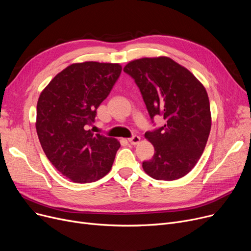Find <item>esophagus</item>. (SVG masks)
<instances>
[{"instance_id":"obj_1","label":"esophagus","mask_w":251,"mask_h":251,"mask_svg":"<svg viewBox=\"0 0 251 251\" xmlns=\"http://www.w3.org/2000/svg\"><path fill=\"white\" fill-rule=\"evenodd\" d=\"M128 141H129L130 144H132V146H136V144H138L139 141H140V137L137 136V135H134L132 137L128 138Z\"/></svg>"}]
</instances>
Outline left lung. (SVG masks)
I'll return each instance as SVG.
<instances>
[{
	"instance_id": "obj_1",
	"label": "left lung",
	"mask_w": 251,
	"mask_h": 251,
	"mask_svg": "<svg viewBox=\"0 0 251 251\" xmlns=\"http://www.w3.org/2000/svg\"><path fill=\"white\" fill-rule=\"evenodd\" d=\"M123 70L139 87L151 120L159 115L166 121L144 134L154 148L152 159L142 163L144 172L155 180L182 178L201 159L212 127L204 86L168 57L131 61Z\"/></svg>"
}]
</instances>
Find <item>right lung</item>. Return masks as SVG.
<instances>
[{"label":"right lung","mask_w":251,"mask_h":251,"mask_svg":"<svg viewBox=\"0 0 251 251\" xmlns=\"http://www.w3.org/2000/svg\"><path fill=\"white\" fill-rule=\"evenodd\" d=\"M121 71L117 63H75L52 78L38 98L35 127L41 146L52 166L75 183L100 180L113 166L120 142L87 128Z\"/></svg>","instance_id":"1"}]
</instances>
